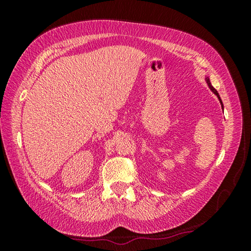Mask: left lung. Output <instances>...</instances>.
Returning a JSON list of instances; mask_svg holds the SVG:
<instances>
[{
  "label": "left lung",
  "mask_w": 251,
  "mask_h": 251,
  "mask_svg": "<svg viewBox=\"0 0 251 251\" xmlns=\"http://www.w3.org/2000/svg\"><path fill=\"white\" fill-rule=\"evenodd\" d=\"M205 80H207V83H208V85H209V88H210V89H211V90H212V92H214V94H216V95H217V97L219 98V100H221V104H222V106H223L222 99H221V97H219V95H218V92H217V90H216V89H215V88H214V87H212V85H211V83H210V80H209V77H205Z\"/></svg>",
  "instance_id": "1"
}]
</instances>
